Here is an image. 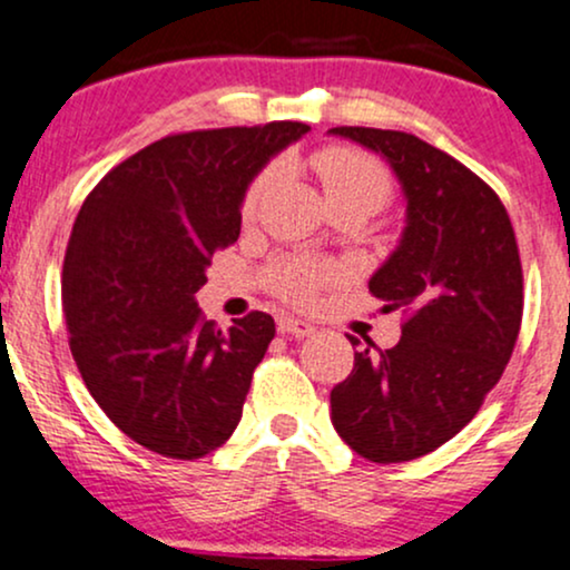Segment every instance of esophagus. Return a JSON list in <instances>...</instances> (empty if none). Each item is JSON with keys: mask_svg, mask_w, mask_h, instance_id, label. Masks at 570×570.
Segmentation results:
<instances>
[{"mask_svg": "<svg viewBox=\"0 0 570 570\" xmlns=\"http://www.w3.org/2000/svg\"><path fill=\"white\" fill-rule=\"evenodd\" d=\"M278 332L281 335H292V337H307V335H313V326L303 322V318L284 316V318H278Z\"/></svg>", "mask_w": 570, "mask_h": 570, "instance_id": "obj_1", "label": "esophagus"}]
</instances>
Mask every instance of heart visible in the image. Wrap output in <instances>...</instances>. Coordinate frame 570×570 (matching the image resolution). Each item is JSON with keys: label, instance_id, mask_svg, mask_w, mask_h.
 Returning a JSON list of instances; mask_svg holds the SVG:
<instances>
[{"label": "heart", "instance_id": "1", "mask_svg": "<svg viewBox=\"0 0 570 570\" xmlns=\"http://www.w3.org/2000/svg\"><path fill=\"white\" fill-rule=\"evenodd\" d=\"M313 171L322 179L324 195L330 200V208L337 206H356L362 212L375 214L389 203L391 198V176L385 166L377 158L364 153V149L345 147V144H335V147L318 149L311 158ZM278 176V166H267L265 171L254 176L248 185L240 212L246 219H252L259 212V203L273 187ZM337 265L326 263V259L313 257H284L278 263L267 267L265 281L273 294L289 303H307L324 289L326 284L337 278Z\"/></svg>", "mask_w": 570, "mask_h": 570}]
</instances>
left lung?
<instances>
[{
  "label": "left lung",
  "instance_id": "left-lung-1",
  "mask_svg": "<svg viewBox=\"0 0 570 570\" xmlns=\"http://www.w3.org/2000/svg\"><path fill=\"white\" fill-rule=\"evenodd\" d=\"M330 134L383 155L407 198L402 240L370 278L383 311H402V337L356 351L330 394L332 426L367 461H412L453 440L501 381L522 322L520 252L499 195L448 153L404 130Z\"/></svg>",
  "mask_w": 570,
  "mask_h": 570
}]
</instances>
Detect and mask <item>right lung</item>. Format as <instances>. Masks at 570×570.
<instances>
[{
	"label": "right lung",
	"instance_id": "add662e5",
	"mask_svg": "<svg viewBox=\"0 0 570 570\" xmlns=\"http://www.w3.org/2000/svg\"><path fill=\"white\" fill-rule=\"evenodd\" d=\"M305 122L174 134L115 166L85 198L63 257L69 348L122 434L193 461L230 440L276 324L263 311L227 332L195 292L240 235L246 187Z\"/></svg>",
	"mask_w": 570,
	"mask_h": 570
}]
</instances>
